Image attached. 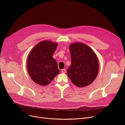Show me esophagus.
<instances>
[{"label":"esophagus","instance_id":"1","mask_svg":"<svg viewBox=\"0 0 125 125\" xmlns=\"http://www.w3.org/2000/svg\"><path fill=\"white\" fill-rule=\"evenodd\" d=\"M66 72V69H62L61 71V72L62 73H65Z\"/></svg>","mask_w":125,"mask_h":125}]
</instances>
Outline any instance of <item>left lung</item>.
<instances>
[{"label": "left lung", "instance_id": "8db88e82", "mask_svg": "<svg viewBox=\"0 0 125 125\" xmlns=\"http://www.w3.org/2000/svg\"><path fill=\"white\" fill-rule=\"evenodd\" d=\"M71 65L67 74L75 85L83 87L92 83L96 79L99 70L98 59L94 51L81 42L71 44L69 46Z\"/></svg>", "mask_w": 125, "mask_h": 125}]
</instances>
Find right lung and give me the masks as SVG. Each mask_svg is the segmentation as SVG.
Wrapping results in <instances>:
<instances>
[{
  "label": "right lung",
  "mask_w": 125,
  "mask_h": 125,
  "mask_svg": "<svg viewBox=\"0 0 125 125\" xmlns=\"http://www.w3.org/2000/svg\"><path fill=\"white\" fill-rule=\"evenodd\" d=\"M57 47L56 42L43 41L30 52L27 69L30 77L34 83L46 85L59 73L57 62L52 57Z\"/></svg>",
  "instance_id": "add662e5"
}]
</instances>
